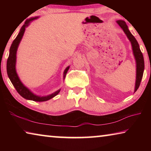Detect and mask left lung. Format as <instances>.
<instances>
[{"mask_svg": "<svg viewBox=\"0 0 151 151\" xmlns=\"http://www.w3.org/2000/svg\"><path fill=\"white\" fill-rule=\"evenodd\" d=\"M117 23L119 24L120 27L122 28V29L123 30L125 34H126L128 39H129L132 44V50H133V54L136 59L137 63V78H136V84H135V89L134 92L137 91V89L139 88L140 82H141L143 72H144L145 69V63H144V58H143L142 53L140 51V49L139 48V43L137 41V40L134 37V36L132 35L131 32L129 31V30L128 29V27L126 24V22L123 20H117Z\"/></svg>", "mask_w": 151, "mask_h": 151, "instance_id": "8db88e82", "label": "left lung"}]
</instances>
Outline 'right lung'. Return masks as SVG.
<instances>
[{"label": "right lung", "instance_id": "1", "mask_svg": "<svg viewBox=\"0 0 151 151\" xmlns=\"http://www.w3.org/2000/svg\"><path fill=\"white\" fill-rule=\"evenodd\" d=\"M37 19V18H32V19L30 20H27L26 22H25L24 24L22 27L21 29H20L19 35H17L13 42H12L11 47L10 48V52H9V56L8 59H7V63H6V70H7V74H8V76L11 80V83L14 88H16L17 91L19 93L20 96L23 97V98L28 99V100H31L34 101H37V102H44L47 101L48 100H50V99L53 98V97L55 96L56 95L59 93L60 89L56 91L55 93H52L50 95H48L47 96H36L35 94H32L31 92H30L29 89L23 85L21 82H20V79L18 76L16 69H15V65H16V54H17V50L18 46H19L20 40L22 39V36L24 35V32L25 31V28H26L28 25H29V22L32 20H35ZM69 68V66H68L67 68H66L65 72H64V78H65V76L66 75V73Z\"/></svg>", "mask_w": 151, "mask_h": 151}]
</instances>
